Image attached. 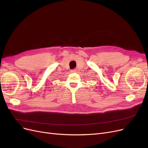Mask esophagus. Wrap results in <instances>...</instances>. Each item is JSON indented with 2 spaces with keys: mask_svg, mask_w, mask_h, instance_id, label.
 Segmentation results:
<instances>
[{
  "mask_svg": "<svg viewBox=\"0 0 148 148\" xmlns=\"http://www.w3.org/2000/svg\"><path fill=\"white\" fill-rule=\"evenodd\" d=\"M71 71V72H76V71H77V70H72Z\"/></svg>",
  "mask_w": 148,
  "mask_h": 148,
  "instance_id": "1",
  "label": "esophagus"
}]
</instances>
